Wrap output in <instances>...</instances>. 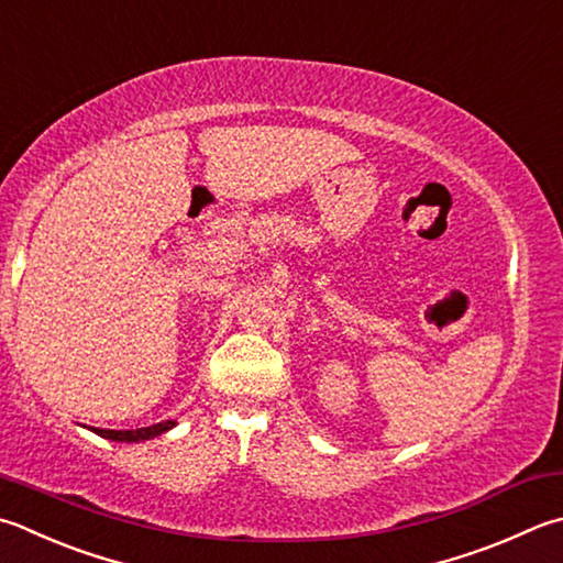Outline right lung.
<instances>
[{
	"instance_id": "1",
	"label": "right lung",
	"mask_w": 563,
	"mask_h": 563,
	"mask_svg": "<svg viewBox=\"0 0 563 563\" xmlns=\"http://www.w3.org/2000/svg\"><path fill=\"white\" fill-rule=\"evenodd\" d=\"M176 421H162V423H154V427H146V429H134V431H112V429H95V433L102 439H112V441H146V439H154L158 433H164L174 427Z\"/></svg>"
}]
</instances>
